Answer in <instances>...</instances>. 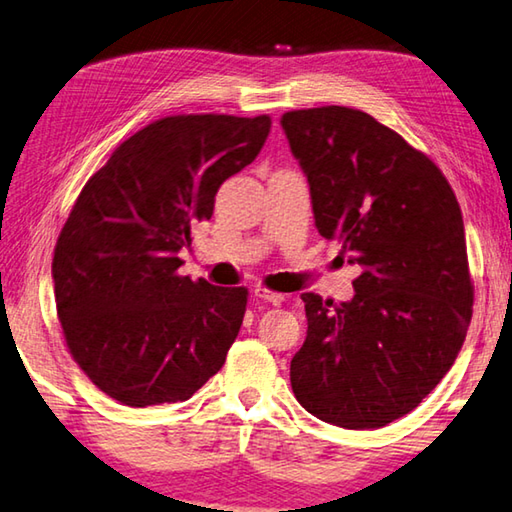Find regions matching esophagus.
<instances>
[{
    "instance_id": "34e87169",
    "label": "esophagus",
    "mask_w": 512,
    "mask_h": 512,
    "mask_svg": "<svg viewBox=\"0 0 512 512\" xmlns=\"http://www.w3.org/2000/svg\"><path fill=\"white\" fill-rule=\"evenodd\" d=\"M254 296H256V298H260V301L272 303V305H283V301H285V296H283V294H278V292H269V289H265V287H256V289H254Z\"/></svg>"
}]
</instances>
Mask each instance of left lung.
<instances>
[{
  "mask_svg": "<svg viewBox=\"0 0 512 512\" xmlns=\"http://www.w3.org/2000/svg\"><path fill=\"white\" fill-rule=\"evenodd\" d=\"M318 234L359 265L352 301L303 294L307 336L294 397L347 430L412 412L452 368L472 316L464 218L439 167L347 106L283 113Z\"/></svg>",
  "mask_w": 512,
  "mask_h": 512,
  "instance_id": "left-lung-1",
  "label": "left lung"
}]
</instances>
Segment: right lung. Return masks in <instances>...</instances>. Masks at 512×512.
<instances>
[{"label":"right lung","mask_w":512,"mask_h":512,"mask_svg":"<svg viewBox=\"0 0 512 512\" xmlns=\"http://www.w3.org/2000/svg\"><path fill=\"white\" fill-rule=\"evenodd\" d=\"M269 129V115L156 120L77 196L55 245V305L75 363L111 399L131 408L187 401L223 368L247 289L180 276L178 252Z\"/></svg>","instance_id":"1"}]
</instances>
